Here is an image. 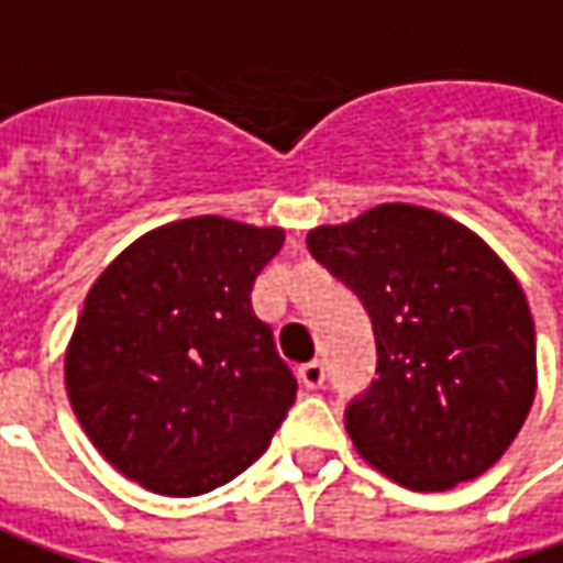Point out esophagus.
Segmentation results:
<instances>
[{
    "label": "esophagus",
    "instance_id": "1",
    "mask_svg": "<svg viewBox=\"0 0 563 563\" xmlns=\"http://www.w3.org/2000/svg\"><path fill=\"white\" fill-rule=\"evenodd\" d=\"M299 377L308 389H320V386H323V379H327V367H323V361L314 358V361H308V364H301Z\"/></svg>",
    "mask_w": 563,
    "mask_h": 563
}]
</instances>
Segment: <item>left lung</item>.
<instances>
[{"instance_id":"1","label":"left lung","mask_w":563,"mask_h":563,"mask_svg":"<svg viewBox=\"0 0 563 563\" xmlns=\"http://www.w3.org/2000/svg\"><path fill=\"white\" fill-rule=\"evenodd\" d=\"M308 249L374 323L377 379L345 408L361 457L417 493L489 471L536 396L533 314L511 271L467 227L401 202L318 227Z\"/></svg>"}]
</instances>
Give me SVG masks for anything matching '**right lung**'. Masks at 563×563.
Listing matches in <instances>:
<instances>
[{"label": "right lung", "instance_id": "obj_1", "mask_svg": "<svg viewBox=\"0 0 563 563\" xmlns=\"http://www.w3.org/2000/svg\"><path fill=\"white\" fill-rule=\"evenodd\" d=\"M283 230L202 214L140 236L92 283L65 358L89 442L158 495H202L264 455L299 383L252 286Z\"/></svg>", "mask_w": 563, "mask_h": 563}]
</instances>
